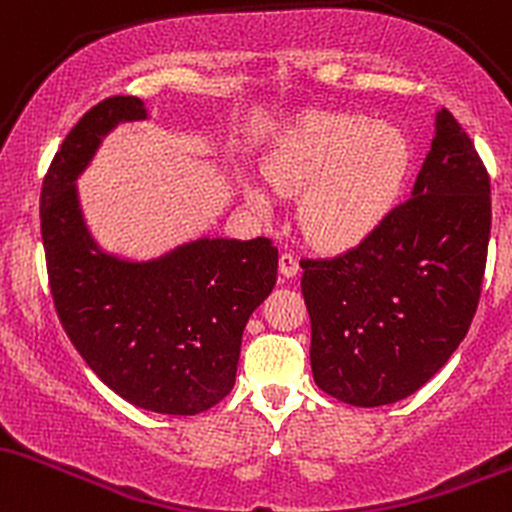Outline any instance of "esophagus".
<instances>
[{
    "mask_svg": "<svg viewBox=\"0 0 512 512\" xmlns=\"http://www.w3.org/2000/svg\"><path fill=\"white\" fill-rule=\"evenodd\" d=\"M297 273H300V261H297V256L292 254V251H285V254L280 256V275H283V278H295Z\"/></svg>",
    "mask_w": 512,
    "mask_h": 512,
    "instance_id": "1",
    "label": "esophagus"
}]
</instances>
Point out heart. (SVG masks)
I'll list each match as a JSON object with an SVG mask.
<instances>
[{"instance_id":"obj_1","label":"heart","mask_w":512,"mask_h":512,"mask_svg":"<svg viewBox=\"0 0 512 512\" xmlns=\"http://www.w3.org/2000/svg\"><path fill=\"white\" fill-rule=\"evenodd\" d=\"M411 166V147L399 128L363 113L317 111L304 116L268 164L283 191H312L302 222L314 239L348 246L365 239L392 212ZM256 205L266 195L249 191Z\"/></svg>"}]
</instances>
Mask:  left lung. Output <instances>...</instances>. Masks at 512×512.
<instances>
[{
    "mask_svg": "<svg viewBox=\"0 0 512 512\" xmlns=\"http://www.w3.org/2000/svg\"><path fill=\"white\" fill-rule=\"evenodd\" d=\"M491 234V181L447 108L411 198L353 249L304 258L314 382L353 406L421 389L467 336Z\"/></svg>",
    "mask_w": 512,
    "mask_h": 512,
    "instance_id": "left-lung-1",
    "label": "left lung"
}]
</instances>
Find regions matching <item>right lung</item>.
I'll list each match as a JSON object with an SVG mask.
<instances>
[{
  "label": "right lung",
  "instance_id": "1",
  "mask_svg": "<svg viewBox=\"0 0 512 512\" xmlns=\"http://www.w3.org/2000/svg\"><path fill=\"white\" fill-rule=\"evenodd\" d=\"M137 96H111L70 130L40 191L53 302L86 365L132 406L195 416L232 392L241 333L271 295V239H198L154 261L99 249L84 225L77 176L118 123L145 120Z\"/></svg>",
  "mask_w": 512,
  "mask_h": 512
}]
</instances>
